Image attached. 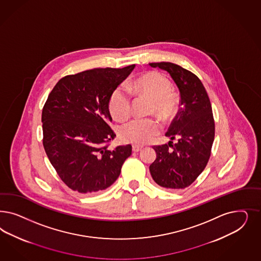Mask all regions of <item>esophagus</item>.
Returning a JSON list of instances; mask_svg holds the SVG:
<instances>
[{"label": "esophagus", "instance_id": "obj_1", "mask_svg": "<svg viewBox=\"0 0 261 261\" xmlns=\"http://www.w3.org/2000/svg\"><path fill=\"white\" fill-rule=\"evenodd\" d=\"M142 146H139V145H134L133 146V151H135V152H137V151H141L142 150Z\"/></svg>", "mask_w": 261, "mask_h": 261}]
</instances>
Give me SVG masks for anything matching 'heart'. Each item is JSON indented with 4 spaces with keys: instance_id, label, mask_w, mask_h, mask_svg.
I'll return each mask as SVG.
<instances>
[{
    "instance_id": "1",
    "label": "heart",
    "mask_w": 261,
    "mask_h": 261,
    "mask_svg": "<svg viewBox=\"0 0 261 261\" xmlns=\"http://www.w3.org/2000/svg\"><path fill=\"white\" fill-rule=\"evenodd\" d=\"M168 79L160 72L151 71L126 84L129 93L141 94L151 99L150 112H155L162 120L172 117L177 107V95L171 90ZM111 116L118 121H125L132 112V101L128 93L118 86L109 99ZM161 124L155 117L135 118L120 127L121 138L135 145L150 143L160 135Z\"/></svg>"
}]
</instances>
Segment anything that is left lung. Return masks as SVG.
<instances>
[{
    "instance_id": "obj_1",
    "label": "left lung",
    "mask_w": 261,
    "mask_h": 261,
    "mask_svg": "<svg viewBox=\"0 0 261 261\" xmlns=\"http://www.w3.org/2000/svg\"><path fill=\"white\" fill-rule=\"evenodd\" d=\"M149 65L167 71L180 94V108L165 135L177 142L153 146L156 159L150 172L160 186L184 189L200 176L211 158L215 135L211 101L202 82L192 72L171 62Z\"/></svg>"
}]
</instances>
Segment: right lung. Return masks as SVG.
Instances as JSON below:
<instances>
[{"mask_svg":"<svg viewBox=\"0 0 261 261\" xmlns=\"http://www.w3.org/2000/svg\"><path fill=\"white\" fill-rule=\"evenodd\" d=\"M135 64L96 68L60 79L42 110L43 146L61 180L79 193L105 190L117 179L132 145L109 149L110 94Z\"/></svg>","mask_w":261,"mask_h":261,"instance_id":"obj_1","label":"right lung"}]
</instances>
